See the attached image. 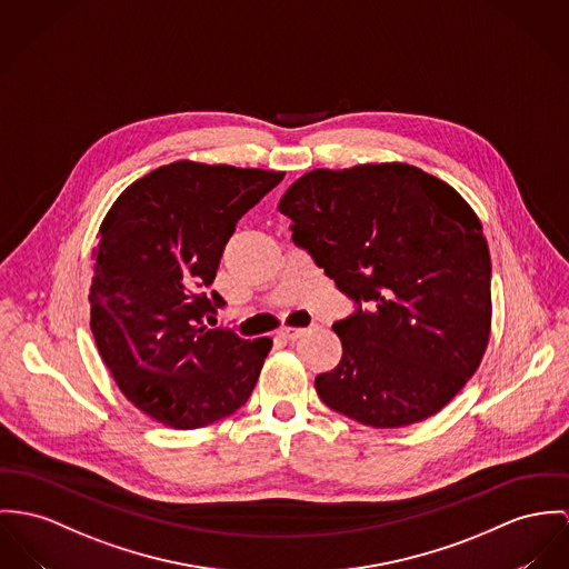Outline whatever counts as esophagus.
Returning a JSON list of instances; mask_svg holds the SVG:
<instances>
[{"label":"esophagus","instance_id":"obj_1","mask_svg":"<svg viewBox=\"0 0 569 569\" xmlns=\"http://www.w3.org/2000/svg\"><path fill=\"white\" fill-rule=\"evenodd\" d=\"M306 331L307 329H301V327H281V329L277 331V336L283 338V340H297V338H301Z\"/></svg>","mask_w":569,"mask_h":569}]
</instances>
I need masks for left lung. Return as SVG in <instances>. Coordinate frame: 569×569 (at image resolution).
I'll use <instances>...</instances> for the list:
<instances>
[{
  "label": "left lung",
  "mask_w": 569,
  "mask_h": 569,
  "mask_svg": "<svg viewBox=\"0 0 569 569\" xmlns=\"http://www.w3.org/2000/svg\"><path fill=\"white\" fill-rule=\"evenodd\" d=\"M279 212L357 303L333 325L342 359L316 377L322 402L375 429L436 416L481 366L491 331L489 247L468 201L418 167L383 162L309 171Z\"/></svg>",
  "instance_id": "left-lung-1"
}]
</instances>
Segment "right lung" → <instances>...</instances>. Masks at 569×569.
I'll return each instance as SVG.
<instances>
[{
  "label": "right lung",
  "instance_id": "add662e5",
  "mask_svg": "<svg viewBox=\"0 0 569 569\" xmlns=\"http://www.w3.org/2000/svg\"><path fill=\"white\" fill-rule=\"evenodd\" d=\"M283 173L179 160L128 186L92 249L90 331L119 390L171 429H201L253 392L270 338L206 325L220 256Z\"/></svg>",
  "mask_w": 569,
  "mask_h": 569
}]
</instances>
